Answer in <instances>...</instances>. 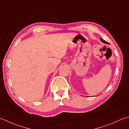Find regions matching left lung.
I'll return each instance as SVG.
<instances>
[{"label": "left lung", "mask_w": 129, "mask_h": 129, "mask_svg": "<svg viewBox=\"0 0 129 129\" xmlns=\"http://www.w3.org/2000/svg\"><path fill=\"white\" fill-rule=\"evenodd\" d=\"M100 41H101V42H103V43H105V44H109V43H108V42H106L105 40H104V39H102V38H101V37H100Z\"/></svg>", "instance_id": "left-lung-1"}]
</instances>
